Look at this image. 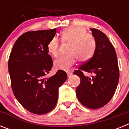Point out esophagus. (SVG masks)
I'll return each instance as SVG.
<instances>
[{
	"mask_svg": "<svg viewBox=\"0 0 129 129\" xmlns=\"http://www.w3.org/2000/svg\"><path fill=\"white\" fill-rule=\"evenodd\" d=\"M67 75H68V77H70L72 76V73L71 72H67Z\"/></svg>",
	"mask_w": 129,
	"mask_h": 129,
	"instance_id": "1",
	"label": "esophagus"
}]
</instances>
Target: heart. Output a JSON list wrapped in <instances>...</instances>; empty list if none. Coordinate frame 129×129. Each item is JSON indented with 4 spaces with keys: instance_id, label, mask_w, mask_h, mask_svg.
Segmentation results:
<instances>
[{
    "instance_id": "1",
    "label": "heart",
    "mask_w": 129,
    "mask_h": 129,
    "mask_svg": "<svg viewBox=\"0 0 129 129\" xmlns=\"http://www.w3.org/2000/svg\"><path fill=\"white\" fill-rule=\"evenodd\" d=\"M61 40L63 43H70L68 53L55 61V68L68 70L76 63V58L80 62H85L94 55L96 48V39L92 35L87 34L85 29L79 27H70L61 33ZM59 41L53 37L47 45V50L51 55L56 57L59 53Z\"/></svg>"
}]
</instances>
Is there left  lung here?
<instances>
[{"label":"left lung","mask_w":129,"mask_h":129,"mask_svg":"<svg viewBox=\"0 0 129 129\" xmlns=\"http://www.w3.org/2000/svg\"><path fill=\"white\" fill-rule=\"evenodd\" d=\"M96 39L94 55L74 72L80 78L76 89L77 98L88 108L96 109L105 106L114 96L119 80V69L114 47L104 33L90 29ZM83 71L94 74L85 77Z\"/></svg>","instance_id":"left-lung-1"}]
</instances>
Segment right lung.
I'll use <instances>...</instances> for the list:
<instances>
[{"mask_svg": "<svg viewBox=\"0 0 129 129\" xmlns=\"http://www.w3.org/2000/svg\"><path fill=\"white\" fill-rule=\"evenodd\" d=\"M56 29L28 31L18 38L9 57L8 67L13 94L27 110L44 114L55 106L58 89L67 80V74L58 70L46 78L53 66L47 45Z\"/></svg>", "mask_w": 129, "mask_h": 129, "instance_id": "right-lung-1", "label": "right lung"}]
</instances>
